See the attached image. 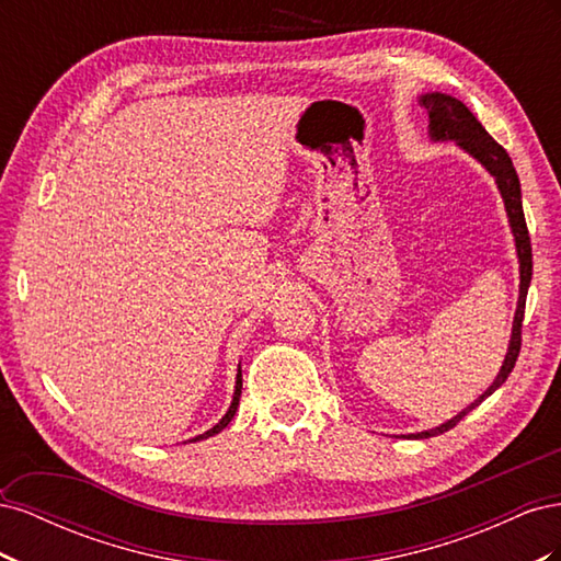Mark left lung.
<instances>
[{
    "instance_id": "left-lung-1",
    "label": "left lung",
    "mask_w": 561,
    "mask_h": 561,
    "mask_svg": "<svg viewBox=\"0 0 561 561\" xmlns=\"http://www.w3.org/2000/svg\"><path fill=\"white\" fill-rule=\"evenodd\" d=\"M419 103L428 110V133L431 140L435 142H456L472 159H478L486 171L494 175L499 192L505 203V213L507 219H511V229L515 236V248H517V260H519V299H517V311L513 320V334H511V346H507L505 360L501 365V371L496 375L494 383H491L484 393L470 402L463 412H458L449 421H445L443 426L414 433L410 437H433L439 433H447L454 428L458 421H461L468 412H472L484 398L494 393L496 388L505 383V379L511 377V371L517 363V355L522 348V320H524V307H526V293H529V283H531V239H529V229H526V219L522 210V190H519V178L513 165V159L507 157V151L491 138V135L484 130V126L474 118V114L461 103L447 93H426L419 98Z\"/></svg>"
}]
</instances>
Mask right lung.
<instances>
[{"instance_id":"obj_1","label":"right lung","mask_w":561,"mask_h":561,"mask_svg":"<svg viewBox=\"0 0 561 561\" xmlns=\"http://www.w3.org/2000/svg\"><path fill=\"white\" fill-rule=\"evenodd\" d=\"M241 388H243V377H241V365H239V375H236V390H233V400H231V404H229V412H227L222 419H219L217 426H213L210 431H206V433H203V435H196V437H194V443H196V439H206V437H213V435H217L219 431H225V428L229 426V421L233 419L236 410H239ZM190 443H192V439H190Z\"/></svg>"}]
</instances>
